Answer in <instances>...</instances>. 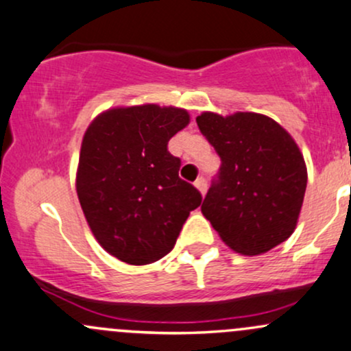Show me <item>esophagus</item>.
<instances>
[{"instance_id": "1", "label": "esophagus", "mask_w": 351, "mask_h": 351, "mask_svg": "<svg viewBox=\"0 0 351 351\" xmlns=\"http://www.w3.org/2000/svg\"><path fill=\"white\" fill-rule=\"evenodd\" d=\"M195 186L199 189L201 195H204V193H206V189H208V181H206V178H203V176H199V178L195 181Z\"/></svg>"}]
</instances>
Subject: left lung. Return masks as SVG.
Segmentation results:
<instances>
[{
	"instance_id": "left-lung-1",
	"label": "left lung",
	"mask_w": 351,
	"mask_h": 351,
	"mask_svg": "<svg viewBox=\"0 0 351 351\" xmlns=\"http://www.w3.org/2000/svg\"><path fill=\"white\" fill-rule=\"evenodd\" d=\"M199 132L221 158L201 211L232 251L257 256L297 226L307 168L293 138L269 117L204 112Z\"/></svg>"
}]
</instances>
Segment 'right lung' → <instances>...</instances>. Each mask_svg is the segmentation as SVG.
<instances>
[{"label": "right lung", "mask_w": 351, "mask_h": 351, "mask_svg": "<svg viewBox=\"0 0 351 351\" xmlns=\"http://www.w3.org/2000/svg\"><path fill=\"white\" fill-rule=\"evenodd\" d=\"M189 122L183 108H112L88 125L77 196L99 244L117 259L143 265L167 256L201 193L178 171L168 142Z\"/></svg>", "instance_id": "add662e5"}]
</instances>
